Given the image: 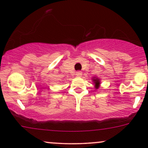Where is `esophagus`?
I'll return each instance as SVG.
<instances>
[{
    "label": "esophagus",
    "mask_w": 148,
    "mask_h": 148,
    "mask_svg": "<svg viewBox=\"0 0 148 148\" xmlns=\"http://www.w3.org/2000/svg\"><path fill=\"white\" fill-rule=\"evenodd\" d=\"M76 76H79V77H80V76H82V72H80V71H78V72H76Z\"/></svg>",
    "instance_id": "obj_1"
}]
</instances>
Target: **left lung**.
Returning <instances> with one entry per match:
<instances>
[{
    "label": "left lung",
    "mask_w": 148,
    "mask_h": 148,
    "mask_svg": "<svg viewBox=\"0 0 148 148\" xmlns=\"http://www.w3.org/2000/svg\"><path fill=\"white\" fill-rule=\"evenodd\" d=\"M92 81L95 84V89H98L99 87V85H100L99 79H98L97 77H93Z\"/></svg>",
    "instance_id": "8db88e82"
}]
</instances>
